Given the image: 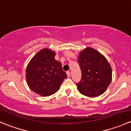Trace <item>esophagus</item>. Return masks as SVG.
<instances>
[{
  "mask_svg": "<svg viewBox=\"0 0 131 131\" xmlns=\"http://www.w3.org/2000/svg\"><path fill=\"white\" fill-rule=\"evenodd\" d=\"M67 76H68V77H70V75H71L70 72L68 71V72H67Z\"/></svg>",
  "mask_w": 131,
  "mask_h": 131,
  "instance_id": "obj_1",
  "label": "esophagus"
}]
</instances>
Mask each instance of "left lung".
I'll return each instance as SVG.
<instances>
[{
    "label": "left lung",
    "instance_id": "obj_1",
    "mask_svg": "<svg viewBox=\"0 0 131 131\" xmlns=\"http://www.w3.org/2000/svg\"><path fill=\"white\" fill-rule=\"evenodd\" d=\"M78 62L82 77L77 85L80 93L89 97L102 94L112 81V68L106 58L88 47L80 52Z\"/></svg>",
    "mask_w": 131,
    "mask_h": 131
}]
</instances>
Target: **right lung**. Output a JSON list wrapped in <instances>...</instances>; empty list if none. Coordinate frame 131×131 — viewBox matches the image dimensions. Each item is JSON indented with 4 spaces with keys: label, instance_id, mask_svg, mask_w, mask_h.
Instances as JSON below:
<instances>
[{
    "label": "right lung",
    "instance_id": "1",
    "mask_svg": "<svg viewBox=\"0 0 131 131\" xmlns=\"http://www.w3.org/2000/svg\"><path fill=\"white\" fill-rule=\"evenodd\" d=\"M55 52L48 49L38 52L28 63L26 79L29 88L43 96L53 94L67 77L61 63L54 59Z\"/></svg>",
    "mask_w": 131,
    "mask_h": 131
}]
</instances>
